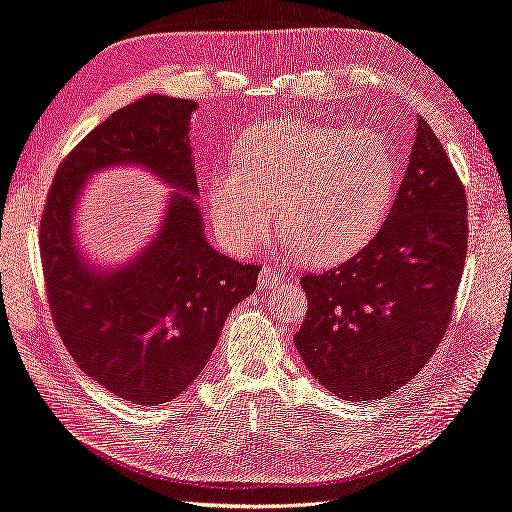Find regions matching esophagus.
Masks as SVG:
<instances>
[{"label": "esophagus", "mask_w": 512, "mask_h": 512, "mask_svg": "<svg viewBox=\"0 0 512 512\" xmlns=\"http://www.w3.org/2000/svg\"><path fill=\"white\" fill-rule=\"evenodd\" d=\"M285 279H288V277H283V275H279V272H277L275 268H268V266H266L264 270H261L257 285H259V290L268 292V290H272V288H277V285H283Z\"/></svg>", "instance_id": "34e87169"}]
</instances>
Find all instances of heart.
I'll return each mask as SVG.
<instances>
[{"instance_id": "heart-1", "label": "heart", "mask_w": 512, "mask_h": 512, "mask_svg": "<svg viewBox=\"0 0 512 512\" xmlns=\"http://www.w3.org/2000/svg\"><path fill=\"white\" fill-rule=\"evenodd\" d=\"M395 178V152L377 130L275 120L240 137L235 163L209 176L207 202L233 251H255L281 224L296 255L329 266L371 242Z\"/></svg>"}]
</instances>
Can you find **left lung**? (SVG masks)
Segmentation results:
<instances>
[{
  "instance_id": "1",
  "label": "left lung",
  "mask_w": 512,
  "mask_h": 512,
  "mask_svg": "<svg viewBox=\"0 0 512 512\" xmlns=\"http://www.w3.org/2000/svg\"><path fill=\"white\" fill-rule=\"evenodd\" d=\"M384 227L360 253L301 279L294 344L316 382L347 401L382 399L441 344L467 257V194L423 117Z\"/></svg>"
}]
</instances>
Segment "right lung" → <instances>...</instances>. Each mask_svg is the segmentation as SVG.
<instances>
[{"mask_svg":"<svg viewBox=\"0 0 512 512\" xmlns=\"http://www.w3.org/2000/svg\"><path fill=\"white\" fill-rule=\"evenodd\" d=\"M196 102L144 95L95 126L58 165L41 218L47 301L80 371L139 406L165 403L194 382L233 307L257 288L255 264L207 244L189 117ZM109 164H139L178 188L160 235L135 262L91 271L70 237L81 183ZM185 191V195L180 192Z\"/></svg>","mask_w":512,"mask_h":512,"instance_id":"obj_1","label":"right lung"}]
</instances>
